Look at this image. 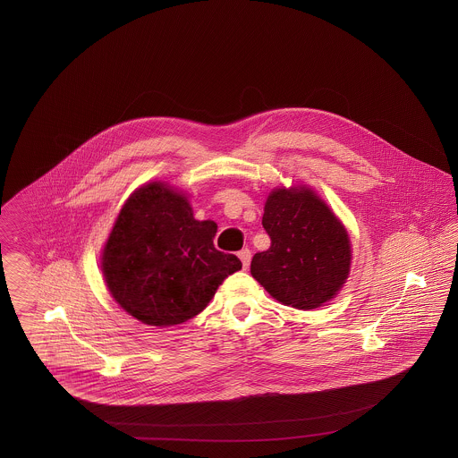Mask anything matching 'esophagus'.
Segmentation results:
<instances>
[{
  "label": "esophagus",
  "instance_id": "1",
  "mask_svg": "<svg viewBox=\"0 0 458 458\" xmlns=\"http://www.w3.org/2000/svg\"><path fill=\"white\" fill-rule=\"evenodd\" d=\"M239 258L240 261H242V266H243V269H247V267H249V264H250V250H249V249L240 250Z\"/></svg>",
  "mask_w": 458,
  "mask_h": 458
}]
</instances>
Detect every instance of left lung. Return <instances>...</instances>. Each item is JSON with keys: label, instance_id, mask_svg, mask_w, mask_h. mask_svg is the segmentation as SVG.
Here are the masks:
<instances>
[{"label": "left lung", "instance_id": "left-lung-1", "mask_svg": "<svg viewBox=\"0 0 458 458\" xmlns=\"http://www.w3.org/2000/svg\"><path fill=\"white\" fill-rule=\"evenodd\" d=\"M262 226L271 247L254 254L250 273L282 304L316 309L336 295L350 269L342 223L312 191H275Z\"/></svg>", "mask_w": 458, "mask_h": 458}]
</instances>
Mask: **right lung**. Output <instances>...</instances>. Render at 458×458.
Segmentation results:
<instances>
[{"label": "right lung", "mask_w": 458, "mask_h": 458, "mask_svg": "<svg viewBox=\"0 0 458 458\" xmlns=\"http://www.w3.org/2000/svg\"><path fill=\"white\" fill-rule=\"evenodd\" d=\"M216 228L215 221H197L187 199L163 183L133 192L103 252L113 299L151 327H174L202 312L242 267L235 254L215 247Z\"/></svg>", "instance_id": "obj_1"}]
</instances>
